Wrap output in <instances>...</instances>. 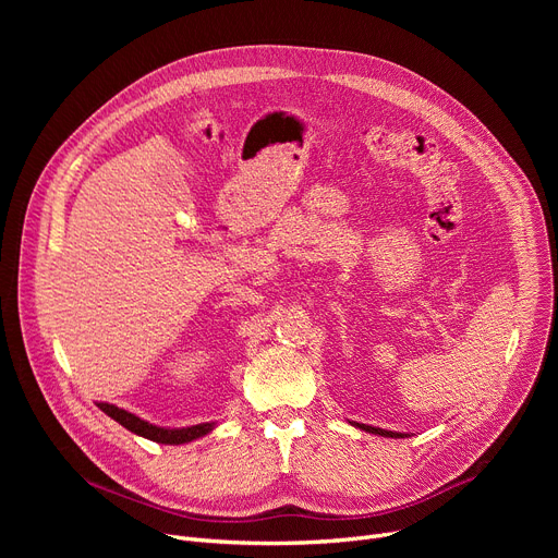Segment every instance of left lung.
<instances>
[{"label": "left lung", "mask_w": 558, "mask_h": 558, "mask_svg": "<svg viewBox=\"0 0 558 558\" xmlns=\"http://www.w3.org/2000/svg\"><path fill=\"white\" fill-rule=\"evenodd\" d=\"M355 427L368 432V434H379V436H389V438H404L407 434L402 432H391V429H379V427H373V425H364V423H353Z\"/></svg>", "instance_id": "left-lung-1"}]
</instances>
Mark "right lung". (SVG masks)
<instances>
[{
  "instance_id": "add662e5",
  "label": "right lung",
  "mask_w": 558,
  "mask_h": 558,
  "mask_svg": "<svg viewBox=\"0 0 558 558\" xmlns=\"http://www.w3.org/2000/svg\"><path fill=\"white\" fill-rule=\"evenodd\" d=\"M97 407L106 416H110L112 421H117L129 432L142 436V438H149V441L165 444V446H183V444L196 441V438L210 434L217 425V423H198V425H190V427H160L149 421H142L140 416L126 412V409H120L117 404H110V402H97Z\"/></svg>"
}]
</instances>
